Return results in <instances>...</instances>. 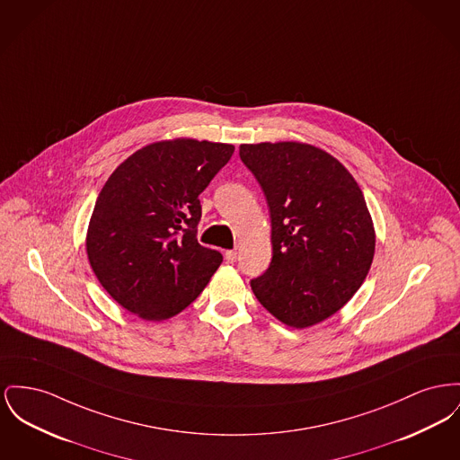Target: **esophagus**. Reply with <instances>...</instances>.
I'll list each match as a JSON object with an SVG mask.
<instances>
[{
    "instance_id": "obj_1",
    "label": "esophagus",
    "mask_w": 460,
    "mask_h": 460,
    "mask_svg": "<svg viewBox=\"0 0 460 460\" xmlns=\"http://www.w3.org/2000/svg\"><path fill=\"white\" fill-rule=\"evenodd\" d=\"M224 257H226V261L229 262V264H233L234 261H236V257H238V253L234 252V250H227L226 253H224Z\"/></svg>"
}]
</instances>
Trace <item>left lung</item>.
Instances as JSON below:
<instances>
[{
    "instance_id": "8db88e82",
    "label": "left lung",
    "mask_w": 460,
    "mask_h": 460,
    "mask_svg": "<svg viewBox=\"0 0 460 460\" xmlns=\"http://www.w3.org/2000/svg\"><path fill=\"white\" fill-rule=\"evenodd\" d=\"M240 158L266 194L272 226V261L252 290L281 323H322L372 266L376 229L365 196L342 163L311 144H242Z\"/></svg>"
}]
</instances>
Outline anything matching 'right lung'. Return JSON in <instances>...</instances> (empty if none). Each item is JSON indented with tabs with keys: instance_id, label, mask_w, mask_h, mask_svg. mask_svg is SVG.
I'll list each match as a JSON object with an SVG mask.
<instances>
[{
	"instance_id": "add662e5",
	"label": "right lung",
	"mask_w": 460,
	"mask_h": 460,
	"mask_svg": "<svg viewBox=\"0 0 460 460\" xmlns=\"http://www.w3.org/2000/svg\"><path fill=\"white\" fill-rule=\"evenodd\" d=\"M233 153V144L160 140L111 173L90 217L86 255L121 307L146 322H163L208 285L222 255L196 240L198 196Z\"/></svg>"
}]
</instances>
